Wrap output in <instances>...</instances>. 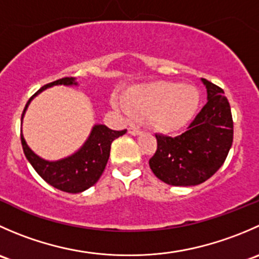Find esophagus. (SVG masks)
Masks as SVG:
<instances>
[{"label": "esophagus", "mask_w": 259, "mask_h": 259, "mask_svg": "<svg viewBox=\"0 0 259 259\" xmlns=\"http://www.w3.org/2000/svg\"><path fill=\"white\" fill-rule=\"evenodd\" d=\"M129 134L139 135V134H142V130H140L139 127H137V126H134V125H132V126H129Z\"/></svg>", "instance_id": "obj_1"}]
</instances>
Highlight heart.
Listing matches in <instances>:
<instances>
[{
	"mask_svg": "<svg viewBox=\"0 0 259 259\" xmlns=\"http://www.w3.org/2000/svg\"><path fill=\"white\" fill-rule=\"evenodd\" d=\"M199 104V94L190 85L171 81H154L138 85L113 99V105L125 115L148 116L151 126L173 133L187 124Z\"/></svg>",
	"mask_w": 259,
	"mask_h": 259,
	"instance_id": "obj_1",
	"label": "heart"
}]
</instances>
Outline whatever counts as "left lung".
<instances>
[{"label": "left lung", "mask_w": 259, "mask_h": 259, "mask_svg": "<svg viewBox=\"0 0 259 259\" xmlns=\"http://www.w3.org/2000/svg\"><path fill=\"white\" fill-rule=\"evenodd\" d=\"M208 101L178 137L155 134L156 150L149 165L169 185L190 187L209 179L226 160L233 143V119L224 91L210 81Z\"/></svg>", "instance_id": "8db88e82"}]
</instances>
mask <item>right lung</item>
<instances>
[{"mask_svg": "<svg viewBox=\"0 0 259 259\" xmlns=\"http://www.w3.org/2000/svg\"><path fill=\"white\" fill-rule=\"evenodd\" d=\"M54 85H76V81L74 77H62V79L46 83L37 93L31 96L23 109L22 117L30 101L38 93ZM125 133H126V129L116 132V130L109 129L106 125H95L91 130L89 139L79 151L72 154L69 158L57 161L44 160L40 156L36 155L26 144L22 134H21V144H22L25 156L41 178L56 189L75 194V193H81L88 188L93 187L98 182L110 156L111 143L116 138L124 135Z\"/></svg>", "mask_w": 259, "mask_h": 259, "instance_id": "1", "label": "right lung"}]
</instances>
